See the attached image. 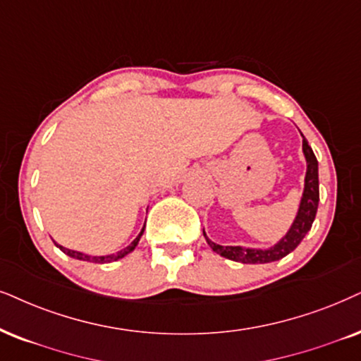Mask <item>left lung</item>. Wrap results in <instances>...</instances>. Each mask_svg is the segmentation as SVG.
Listing matches in <instances>:
<instances>
[{
    "instance_id": "8db88e82",
    "label": "left lung",
    "mask_w": 361,
    "mask_h": 361,
    "mask_svg": "<svg viewBox=\"0 0 361 361\" xmlns=\"http://www.w3.org/2000/svg\"><path fill=\"white\" fill-rule=\"evenodd\" d=\"M303 154H305V161H307L303 195H302V200H300L298 212H296V216L293 223H291V226L288 228V231H286V233L283 235L275 245L268 246V248H245V246L216 245L214 241L208 238L203 230V236L207 238V243L209 245V248H212L214 253L221 255L223 258L233 259V262L259 264V263L278 262V259L285 258L286 255L293 252L296 246L302 243L305 235L308 233L310 228L313 225L314 216H317L318 202H320L318 161L305 136H303Z\"/></svg>"
}]
</instances>
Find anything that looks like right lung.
<instances>
[{
  "label": "right lung",
  "mask_w": 361,
  "mask_h": 361,
  "mask_svg": "<svg viewBox=\"0 0 361 361\" xmlns=\"http://www.w3.org/2000/svg\"><path fill=\"white\" fill-rule=\"evenodd\" d=\"M143 231H145V226L141 228L140 235L136 236V238H135L133 241H131V243L128 245L126 248H123V250H120V252H116V253H113V255H102V257H93V255H86V253L76 252V250L65 248V246H63V245H58L56 241H54V245H56L58 248L61 250L63 253L68 255V257H71V258H75V259H81V262H93V263H111V262H116V259H121V258H125L128 253H131V252H133V250L136 248V245H138V241H140V238H141V235H143Z\"/></svg>",
  "instance_id": "1"
}]
</instances>
